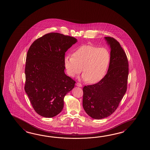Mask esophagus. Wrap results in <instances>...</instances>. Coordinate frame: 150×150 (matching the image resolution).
<instances>
[{
	"label": "esophagus",
	"instance_id": "34e87169",
	"mask_svg": "<svg viewBox=\"0 0 150 150\" xmlns=\"http://www.w3.org/2000/svg\"><path fill=\"white\" fill-rule=\"evenodd\" d=\"M76 86L81 87L83 86V85H81V83H76Z\"/></svg>",
	"mask_w": 150,
	"mask_h": 150
}]
</instances>
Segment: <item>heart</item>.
<instances>
[{
    "label": "heart",
    "instance_id": "heart-1",
    "mask_svg": "<svg viewBox=\"0 0 150 150\" xmlns=\"http://www.w3.org/2000/svg\"><path fill=\"white\" fill-rule=\"evenodd\" d=\"M110 61L107 49L93 45H82L73 52V55L64 57V66L67 73L75 77L82 71V79L91 83L100 81L105 75Z\"/></svg>",
    "mask_w": 150,
    "mask_h": 150
}]
</instances>
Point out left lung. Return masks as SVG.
Returning a JSON list of instances; mask_svg holds the SVG:
<instances>
[{"label":"left lung","instance_id":"8db88e82","mask_svg":"<svg viewBox=\"0 0 150 150\" xmlns=\"http://www.w3.org/2000/svg\"><path fill=\"white\" fill-rule=\"evenodd\" d=\"M111 48L108 71L98 83L83 87V106L91 118L101 119L113 113L125 95L129 64L125 52L113 38L105 37Z\"/></svg>","mask_w":150,"mask_h":150}]
</instances>
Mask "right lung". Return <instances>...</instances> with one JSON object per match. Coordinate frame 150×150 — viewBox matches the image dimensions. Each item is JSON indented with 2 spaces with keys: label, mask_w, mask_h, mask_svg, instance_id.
Masks as SVG:
<instances>
[{
  "label": "right lung",
  "mask_w": 150,
  "mask_h": 150,
  "mask_svg": "<svg viewBox=\"0 0 150 150\" xmlns=\"http://www.w3.org/2000/svg\"><path fill=\"white\" fill-rule=\"evenodd\" d=\"M77 42L74 37L49 33L29 49L25 67V90L35 111L45 118L57 115L65 96L76 81L64 73L65 52Z\"/></svg>",
  "instance_id": "add662e5"
}]
</instances>
